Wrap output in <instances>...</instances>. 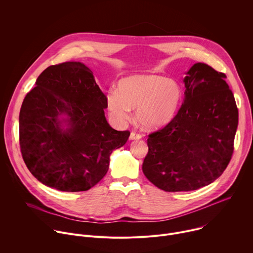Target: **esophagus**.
Masks as SVG:
<instances>
[{"instance_id":"esophagus-1","label":"esophagus","mask_w":253,"mask_h":253,"mask_svg":"<svg viewBox=\"0 0 253 253\" xmlns=\"http://www.w3.org/2000/svg\"><path fill=\"white\" fill-rule=\"evenodd\" d=\"M142 138V135L140 133H137L135 131H132L130 134V139L131 140H139Z\"/></svg>"}]
</instances>
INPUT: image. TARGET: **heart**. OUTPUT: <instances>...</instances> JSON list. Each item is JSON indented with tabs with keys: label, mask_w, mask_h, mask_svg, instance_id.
<instances>
[{
	"label": "heart",
	"mask_w": 253,
	"mask_h": 253,
	"mask_svg": "<svg viewBox=\"0 0 253 253\" xmlns=\"http://www.w3.org/2000/svg\"><path fill=\"white\" fill-rule=\"evenodd\" d=\"M181 98L182 89L172 79L154 74L134 75L120 80L117 91L107 93V108L120 122L130 119L131 109L136 110L139 125L152 130L174 117Z\"/></svg>",
	"instance_id": "1"
}]
</instances>
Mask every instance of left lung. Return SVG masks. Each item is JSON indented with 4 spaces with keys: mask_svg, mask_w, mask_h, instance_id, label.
<instances>
[{
    "mask_svg": "<svg viewBox=\"0 0 253 253\" xmlns=\"http://www.w3.org/2000/svg\"><path fill=\"white\" fill-rule=\"evenodd\" d=\"M184 78V102L163 128L148 135L142 170L167 192L191 191L217 179L229 164L238 109L226 75L205 63Z\"/></svg>",
    "mask_w": 253,
    "mask_h": 253,
    "instance_id": "obj_1",
    "label": "left lung"
}]
</instances>
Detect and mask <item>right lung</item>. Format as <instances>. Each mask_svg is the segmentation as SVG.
<instances>
[{
  "mask_svg": "<svg viewBox=\"0 0 253 253\" xmlns=\"http://www.w3.org/2000/svg\"><path fill=\"white\" fill-rule=\"evenodd\" d=\"M105 108L107 98L83 63L64 62L44 70L19 117L21 153L34 177L60 191L95 186L109 168L112 151L130 136L128 130L109 126Z\"/></svg>",
  "mask_w": 253,
  "mask_h": 253,
  "instance_id": "right-lung-1",
  "label": "right lung"
}]
</instances>
